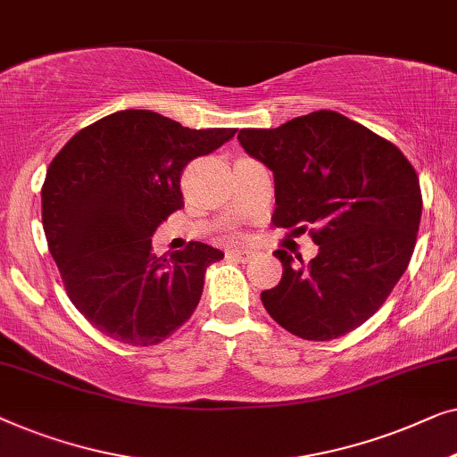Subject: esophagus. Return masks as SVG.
Here are the masks:
<instances>
[{
    "mask_svg": "<svg viewBox=\"0 0 457 457\" xmlns=\"http://www.w3.org/2000/svg\"><path fill=\"white\" fill-rule=\"evenodd\" d=\"M229 254L236 256V259H240V261H248L250 256H253V250H248V248H234Z\"/></svg>",
    "mask_w": 457,
    "mask_h": 457,
    "instance_id": "obj_1",
    "label": "esophagus"
}]
</instances>
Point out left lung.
<instances>
[{
	"label": "left lung",
	"mask_w": 457,
	"mask_h": 457,
	"mask_svg": "<svg viewBox=\"0 0 457 457\" xmlns=\"http://www.w3.org/2000/svg\"><path fill=\"white\" fill-rule=\"evenodd\" d=\"M242 149L275 178L273 223L304 234L308 262L275 250L281 281L262 306L294 336L329 342L375 314L406 271L422 196L414 167L395 145L329 109L279 128H244Z\"/></svg>",
	"instance_id": "8db88e82"
}]
</instances>
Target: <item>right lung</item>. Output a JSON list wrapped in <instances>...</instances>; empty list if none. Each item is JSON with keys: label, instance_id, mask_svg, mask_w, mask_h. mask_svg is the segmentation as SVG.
<instances>
[{"label": "right lung", "instance_id": "obj_1", "mask_svg": "<svg viewBox=\"0 0 457 457\" xmlns=\"http://www.w3.org/2000/svg\"><path fill=\"white\" fill-rule=\"evenodd\" d=\"M234 134L124 109L76 132L51 162L41 190L49 253L72 304L107 337L155 345L195 312L204 271L223 253L190 242L163 259L151 236L182 209L186 163Z\"/></svg>", "mask_w": 457, "mask_h": 457}]
</instances>
